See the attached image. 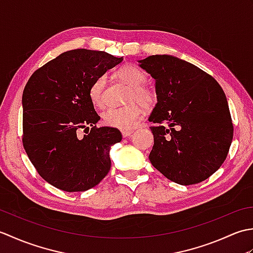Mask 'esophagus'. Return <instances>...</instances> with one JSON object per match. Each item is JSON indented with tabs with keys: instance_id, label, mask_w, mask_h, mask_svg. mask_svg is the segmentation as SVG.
I'll return each mask as SVG.
<instances>
[{
	"instance_id": "obj_1",
	"label": "esophagus",
	"mask_w": 253,
	"mask_h": 253,
	"mask_svg": "<svg viewBox=\"0 0 253 253\" xmlns=\"http://www.w3.org/2000/svg\"><path fill=\"white\" fill-rule=\"evenodd\" d=\"M132 132H133V130H132V129L122 130V135H123V137H124V138H126V137H129Z\"/></svg>"
}]
</instances>
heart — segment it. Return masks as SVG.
<instances>
[{"label": "heart", "instance_id": "obj_1", "mask_svg": "<svg viewBox=\"0 0 253 253\" xmlns=\"http://www.w3.org/2000/svg\"><path fill=\"white\" fill-rule=\"evenodd\" d=\"M116 76L121 82L130 87L125 100L126 103L129 104L106 110L102 115V121L106 126L126 130L135 126L141 116V105L144 107L151 106L155 101V95L151 89L144 85L147 83V75L140 68L125 65L118 69ZM104 85V76L96 77L90 84L89 99L94 106L99 107L103 104Z\"/></svg>", "mask_w": 253, "mask_h": 253}]
</instances>
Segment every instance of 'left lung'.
I'll return each mask as SVG.
<instances>
[{"instance_id":"left-lung-1","label":"left lung","mask_w":253,"mask_h":253,"mask_svg":"<svg viewBox=\"0 0 253 253\" xmlns=\"http://www.w3.org/2000/svg\"><path fill=\"white\" fill-rule=\"evenodd\" d=\"M155 79L158 103L149 117L154 144L150 162L166 178L193 185L221 168L234 126L226 95L202 69L171 55L138 61Z\"/></svg>"}]
</instances>
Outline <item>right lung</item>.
Segmentation results:
<instances>
[{
  "instance_id": "obj_1",
  "label": "right lung",
  "mask_w": 253,
  "mask_h": 253,
  "mask_svg": "<svg viewBox=\"0 0 253 253\" xmlns=\"http://www.w3.org/2000/svg\"><path fill=\"white\" fill-rule=\"evenodd\" d=\"M122 61L103 51H67L37 69L26 84L23 144L38 173L55 188L85 191L109 173L110 149L122 140V133L96 127L100 116L89 88ZM90 126V133L79 136L80 129Z\"/></svg>"
}]
</instances>
